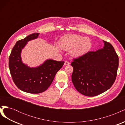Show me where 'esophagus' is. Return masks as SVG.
<instances>
[{
    "label": "esophagus",
    "instance_id": "34e87169",
    "mask_svg": "<svg viewBox=\"0 0 125 125\" xmlns=\"http://www.w3.org/2000/svg\"><path fill=\"white\" fill-rule=\"evenodd\" d=\"M69 64H70V63H69V62L65 61V63H64V65H69Z\"/></svg>",
    "mask_w": 125,
    "mask_h": 125
}]
</instances>
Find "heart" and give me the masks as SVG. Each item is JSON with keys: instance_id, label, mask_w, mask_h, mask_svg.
Segmentation results:
<instances>
[{"instance_id": "b5f03b06", "label": "heart", "mask_w": 125, "mask_h": 125, "mask_svg": "<svg viewBox=\"0 0 125 125\" xmlns=\"http://www.w3.org/2000/svg\"><path fill=\"white\" fill-rule=\"evenodd\" d=\"M62 48L66 51H70L72 55L80 56L88 52L92 46L88 37H83L77 34H67L60 41Z\"/></svg>"}]
</instances>
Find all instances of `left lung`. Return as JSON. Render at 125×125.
I'll return each instance as SVG.
<instances>
[{"instance_id":"left-lung-1","label":"left lung","mask_w":125,"mask_h":125,"mask_svg":"<svg viewBox=\"0 0 125 125\" xmlns=\"http://www.w3.org/2000/svg\"><path fill=\"white\" fill-rule=\"evenodd\" d=\"M103 48L89 52L74 59L71 79L75 88L83 95L95 96L105 92L114 83L119 58L114 48L104 41Z\"/></svg>"}]
</instances>
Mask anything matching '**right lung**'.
Segmentation results:
<instances>
[{"label": "right lung", "mask_w": 125, "mask_h": 125, "mask_svg": "<svg viewBox=\"0 0 125 125\" xmlns=\"http://www.w3.org/2000/svg\"><path fill=\"white\" fill-rule=\"evenodd\" d=\"M39 35V33H33L17 41L9 59L10 74L15 84L22 91L32 94L46 91L65 62L47 59L42 65L35 68H30L22 62V50L28 42L37 38Z\"/></svg>", "instance_id": "right-lung-1"}]
</instances>
